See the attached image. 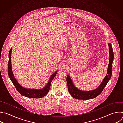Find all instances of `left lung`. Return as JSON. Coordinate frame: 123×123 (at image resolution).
Wrapping results in <instances>:
<instances>
[{
  "label": "left lung",
  "instance_id": "1",
  "mask_svg": "<svg viewBox=\"0 0 123 123\" xmlns=\"http://www.w3.org/2000/svg\"><path fill=\"white\" fill-rule=\"evenodd\" d=\"M109 50V62L107 69V74L99 86L95 89L85 91L77 88L74 85L72 79L69 75H67L66 82L68 91L73 98L77 99H89L98 96L102 91L111 76L112 70V62L113 61V51L111 44L108 43Z\"/></svg>",
  "mask_w": 123,
  "mask_h": 123
}]
</instances>
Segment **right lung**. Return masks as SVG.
Segmentation results:
<instances>
[{"label": "right lung", "mask_w": 123, "mask_h": 123, "mask_svg": "<svg viewBox=\"0 0 123 123\" xmlns=\"http://www.w3.org/2000/svg\"><path fill=\"white\" fill-rule=\"evenodd\" d=\"M12 48L11 49L9 53V62L8 67V72L9 76L13 84L15 86L17 90L23 96L34 98H43L49 92L51 82L53 78L56 76L58 71H56L53 73L50 77L49 81L47 85L42 88L36 89V88H27L22 86L17 81L16 79L15 78L14 74L12 71Z\"/></svg>", "instance_id": "obj_1"}]
</instances>
